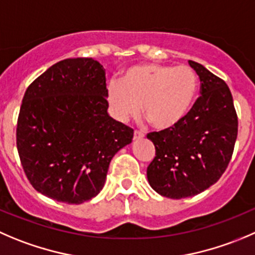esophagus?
Listing matches in <instances>:
<instances>
[{"instance_id":"esophagus-1","label":"esophagus","mask_w":255,"mask_h":255,"mask_svg":"<svg viewBox=\"0 0 255 255\" xmlns=\"http://www.w3.org/2000/svg\"><path fill=\"white\" fill-rule=\"evenodd\" d=\"M143 137H144V134H143V132H140V130H134V134H133V140L142 139Z\"/></svg>"}]
</instances>
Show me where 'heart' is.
I'll list each match as a JSON object with an SVG mask.
<instances>
[{
    "mask_svg": "<svg viewBox=\"0 0 255 255\" xmlns=\"http://www.w3.org/2000/svg\"><path fill=\"white\" fill-rule=\"evenodd\" d=\"M199 81L188 66L142 63L127 68L121 82L112 81L106 101L113 117L127 122L139 115L158 130L177 127L189 115L198 95Z\"/></svg>",
    "mask_w": 255,
    "mask_h": 255,
    "instance_id": "obj_1",
    "label": "heart"
}]
</instances>
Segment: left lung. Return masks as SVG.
Returning <instances> with one entry per match:
<instances>
[{"mask_svg":"<svg viewBox=\"0 0 255 255\" xmlns=\"http://www.w3.org/2000/svg\"><path fill=\"white\" fill-rule=\"evenodd\" d=\"M188 63L199 76L202 96L180 125L147 135L155 147L148 182L172 199L193 197L214 184L228 167L238 134L228 86L201 63Z\"/></svg>","mask_w":255,"mask_h":255,"instance_id":"1","label":"left lung"}]
</instances>
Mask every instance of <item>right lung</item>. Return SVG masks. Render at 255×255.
Masks as SVG:
<instances>
[{"instance_id": "1", "label": "right lung", "mask_w": 255, "mask_h": 255, "mask_svg": "<svg viewBox=\"0 0 255 255\" xmlns=\"http://www.w3.org/2000/svg\"><path fill=\"white\" fill-rule=\"evenodd\" d=\"M106 90L103 66L82 57L57 62L27 88L17 149L37 192L81 204L102 190L111 160L133 138L108 115Z\"/></svg>"}]
</instances>
